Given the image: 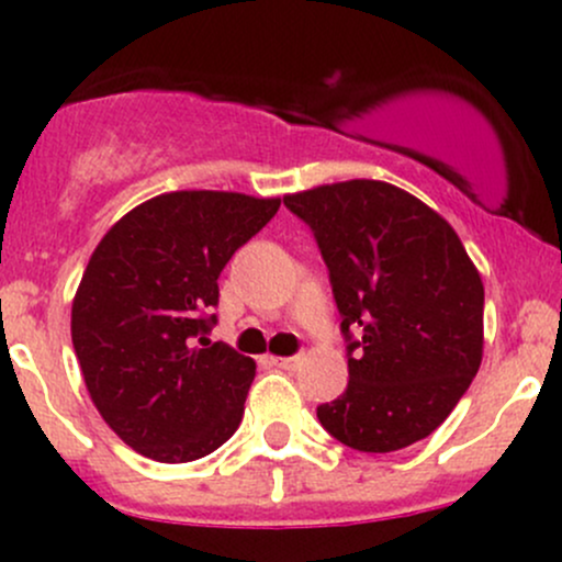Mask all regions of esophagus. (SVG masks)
<instances>
[{"label":"esophagus","mask_w":562,"mask_h":562,"mask_svg":"<svg viewBox=\"0 0 562 562\" xmlns=\"http://www.w3.org/2000/svg\"><path fill=\"white\" fill-rule=\"evenodd\" d=\"M272 364L280 367V370H295L301 364V357H272Z\"/></svg>","instance_id":"obj_1"}]
</instances>
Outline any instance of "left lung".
Here are the masks:
<instances>
[{
	"mask_svg": "<svg viewBox=\"0 0 562 562\" xmlns=\"http://www.w3.org/2000/svg\"><path fill=\"white\" fill-rule=\"evenodd\" d=\"M285 205L317 237L348 340V389L317 406L319 423L375 454L430 436L483 357V282L465 245L420 198L378 179L319 184Z\"/></svg>",
	"mask_w": 562,
	"mask_h": 562,
	"instance_id": "obj_1",
	"label": "left lung"
}]
</instances>
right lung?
Masks as SVG:
<instances>
[{
	"label": "right lung",
	"instance_id": "right-lung-1",
	"mask_svg": "<svg viewBox=\"0 0 562 562\" xmlns=\"http://www.w3.org/2000/svg\"><path fill=\"white\" fill-rule=\"evenodd\" d=\"M280 198L164 192L97 243L70 308L89 396L121 441L158 462H192L243 420L256 362L205 338L218 274Z\"/></svg>",
	"mask_w": 562,
	"mask_h": 562
}]
</instances>
